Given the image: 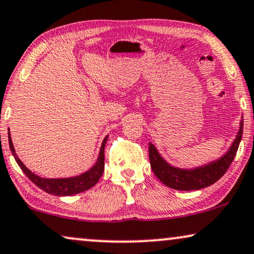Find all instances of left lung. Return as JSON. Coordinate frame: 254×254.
<instances>
[{"label": "left lung", "mask_w": 254, "mask_h": 254, "mask_svg": "<svg viewBox=\"0 0 254 254\" xmlns=\"http://www.w3.org/2000/svg\"><path fill=\"white\" fill-rule=\"evenodd\" d=\"M243 136V118L239 124L238 133L225 154L217 160L195 168H180L172 166L159 153L157 147L148 143V155H150L151 168L159 180L167 187L177 190H197L208 187L219 180L231 165L237 153Z\"/></svg>", "instance_id": "8db88e82"}]
</instances>
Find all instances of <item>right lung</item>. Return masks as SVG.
I'll list each match as a JSON object with an SVG mask.
<instances>
[{
    "mask_svg": "<svg viewBox=\"0 0 254 254\" xmlns=\"http://www.w3.org/2000/svg\"><path fill=\"white\" fill-rule=\"evenodd\" d=\"M108 140V136H106L102 145H101L99 157L95 165L92 168H89L84 173L76 175L73 178H60V179H47L42 178L39 175L32 173L28 167L21 161V159L17 157L15 147H13L11 136L9 133V146L10 151L15 158V160L18 166L21 167V170L24 172V174L35 184L37 187H39L42 190L49 192V194L56 195V196H70L79 194V192L86 191L88 189L94 187L97 184V181L100 180V178L102 177L103 171H104V146Z\"/></svg>",
    "mask_w": 254,
    "mask_h": 254,
    "instance_id": "1",
    "label": "right lung"
}]
</instances>
